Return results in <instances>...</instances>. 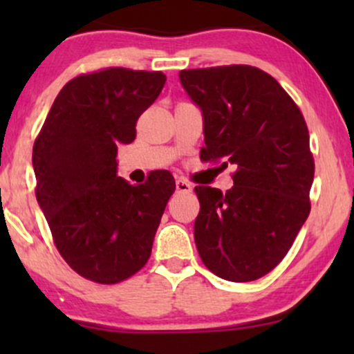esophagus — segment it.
Segmentation results:
<instances>
[{
  "label": "esophagus",
  "mask_w": 354,
  "mask_h": 354,
  "mask_svg": "<svg viewBox=\"0 0 354 354\" xmlns=\"http://www.w3.org/2000/svg\"><path fill=\"white\" fill-rule=\"evenodd\" d=\"M176 191L178 193H191V191H193V186L189 185L188 181H185V180H176Z\"/></svg>",
  "instance_id": "obj_1"
}]
</instances>
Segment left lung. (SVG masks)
Wrapping results in <instances>:
<instances>
[{
    "instance_id": "8db88e82",
    "label": "left lung",
    "mask_w": 354,
    "mask_h": 354,
    "mask_svg": "<svg viewBox=\"0 0 354 354\" xmlns=\"http://www.w3.org/2000/svg\"><path fill=\"white\" fill-rule=\"evenodd\" d=\"M180 80L203 111L200 158L236 168L225 194L194 188L198 253L219 278L254 281L281 263L310 214L315 160L306 121L281 84L259 68L183 70Z\"/></svg>"
}]
</instances>
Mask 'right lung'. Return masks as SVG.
Segmentation results:
<instances>
[{"mask_svg": "<svg viewBox=\"0 0 354 354\" xmlns=\"http://www.w3.org/2000/svg\"><path fill=\"white\" fill-rule=\"evenodd\" d=\"M161 71L104 68L64 84L33 146L36 200L59 254L80 276L124 281L146 265L173 174L133 186L116 174L118 146L165 86Z\"/></svg>", "mask_w": 354, "mask_h": 354, "instance_id": "right-lung-1", "label": "right lung"}]
</instances>
